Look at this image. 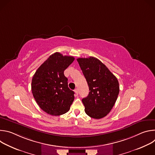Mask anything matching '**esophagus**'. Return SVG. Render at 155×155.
Returning <instances> with one entry per match:
<instances>
[{
    "label": "esophagus",
    "mask_w": 155,
    "mask_h": 155,
    "mask_svg": "<svg viewBox=\"0 0 155 155\" xmlns=\"http://www.w3.org/2000/svg\"><path fill=\"white\" fill-rule=\"evenodd\" d=\"M74 91H75V94H76L77 95H78V89H77V88H76V89H75Z\"/></svg>",
    "instance_id": "obj_1"
}]
</instances>
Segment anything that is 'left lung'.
<instances>
[{"label":"left lung","mask_w":155,"mask_h":155,"mask_svg":"<svg viewBox=\"0 0 155 155\" xmlns=\"http://www.w3.org/2000/svg\"><path fill=\"white\" fill-rule=\"evenodd\" d=\"M77 60L89 86V94L82 99L85 113L94 119L102 118L110 112L117 99L118 81L98 59L90 57Z\"/></svg>","instance_id":"8db88e82"}]
</instances>
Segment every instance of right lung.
Returning <instances> with one entry per match:
<instances>
[{
	"label": "right lung",
	"instance_id": "1",
	"mask_svg": "<svg viewBox=\"0 0 155 155\" xmlns=\"http://www.w3.org/2000/svg\"><path fill=\"white\" fill-rule=\"evenodd\" d=\"M73 56L56 52L50 56L33 76L31 89L38 106L49 115L68 112L74 100V92L68 87L64 71L73 62Z\"/></svg>",
	"mask_w": 155,
	"mask_h": 155
}]
</instances>
